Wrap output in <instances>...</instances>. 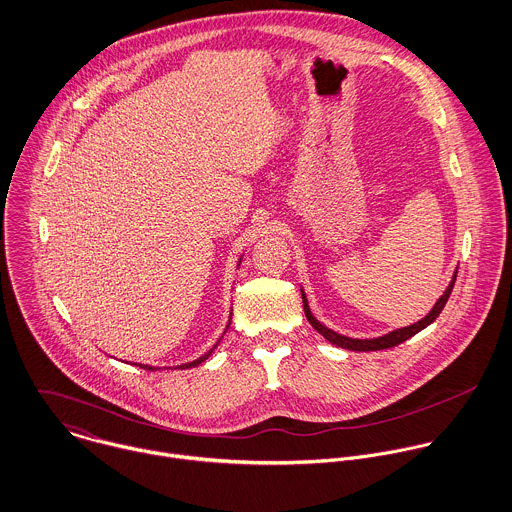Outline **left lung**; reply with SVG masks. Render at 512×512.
I'll return each mask as SVG.
<instances>
[{
  "mask_svg": "<svg viewBox=\"0 0 512 512\" xmlns=\"http://www.w3.org/2000/svg\"><path fill=\"white\" fill-rule=\"evenodd\" d=\"M455 279H457V275H453V281L449 283V287H447V291L441 295V299L435 303V307L429 310V314L425 316V318H421L419 322H415V324H411V326H406V328H398V330H394V332H390V334H386V336H380V338H370V340H358V338H348V336H342V334H338V332H334V330H330V328H326L324 324H320L314 316H312V312H310V308H308L307 297H305V293H303V307H305V314H307V320L314 326V330L316 332H320L330 344H336V346H340V348H346V350H356V352H370V350H384V348H394V346H398V344H402V342H406L408 338H411L413 334H417L419 330H423L425 326H429L439 314H441V310L445 307V303H447V299H449V295H451V291H453V285H455Z\"/></svg>",
  "mask_w": 512,
  "mask_h": 512,
  "instance_id": "8db88e82",
  "label": "left lung"
}]
</instances>
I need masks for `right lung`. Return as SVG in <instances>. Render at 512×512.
<instances>
[{
    "instance_id": "add662e5",
    "label": "right lung",
    "mask_w": 512,
    "mask_h": 512,
    "mask_svg": "<svg viewBox=\"0 0 512 512\" xmlns=\"http://www.w3.org/2000/svg\"><path fill=\"white\" fill-rule=\"evenodd\" d=\"M229 324H231V320H229ZM229 324H227V328H229ZM227 328H225V330H227ZM217 344H219V340H217ZM217 344H215V346H217ZM215 346H213V348H215ZM213 348H211V350H209L207 354H204V356H200L198 360H194V362H188V364H182V366H178V368H182V370H186V368H196L198 364H202L204 360H207V358H209V354L213 352ZM140 368H148V370H154L152 366H142V364H140Z\"/></svg>"
}]
</instances>
